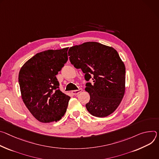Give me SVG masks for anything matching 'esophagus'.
<instances>
[{"label":"esophagus","instance_id":"34e87169","mask_svg":"<svg viewBox=\"0 0 159 159\" xmlns=\"http://www.w3.org/2000/svg\"><path fill=\"white\" fill-rule=\"evenodd\" d=\"M82 91H83L82 89H78V90L72 91V92H71V93H72L73 95H78V94H79L80 93H81Z\"/></svg>","mask_w":159,"mask_h":159}]
</instances>
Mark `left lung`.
I'll list each match as a JSON object with an SVG mask.
<instances>
[{
    "mask_svg": "<svg viewBox=\"0 0 159 159\" xmlns=\"http://www.w3.org/2000/svg\"><path fill=\"white\" fill-rule=\"evenodd\" d=\"M69 60L81 69L84 78H92L85 90L90 99L86 107L92 116L107 117L120 103L126 90V67L116 50L95 42H85L69 49Z\"/></svg>",
    "mask_w": 159,
    "mask_h": 159,
    "instance_id": "8db88e82",
    "label": "left lung"
}]
</instances>
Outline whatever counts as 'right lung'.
Here are the masks:
<instances>
[{"label": "right lung", "mask_w": 159, "mask_h": 159, "mask_svg": "<svg viewBox=\"0 0 159 159\" xmlns=\"http://www.w3.org/2000/svg\"><path fill=\"white\" fill-rule=\"evenodd\" d=\"M68 48L38 53L20 70L23 101L33 117L41 122L57 121L66 112L70 97L60 90L56 75L68 59Z\"/></svg>", "instance_id": "1"}]
</instances>
